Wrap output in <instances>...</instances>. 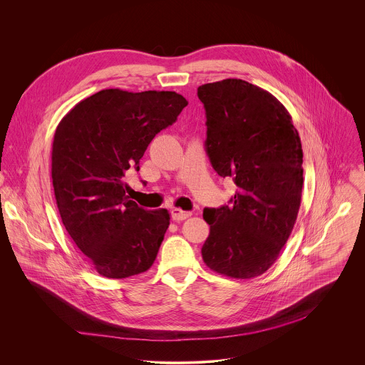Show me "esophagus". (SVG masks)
<instances>
[{"mask_svg": "<svg viewBox=\"0 0 365 365\" xmlns=\"http://www.w3.org/2000/svg\"><path fill=\"white\" fill-rule=\"evenodd\" d=\"M191 215H192L191 212H187V210H182V209L178 208L173 209V212H171V216H173V219H174L175 222L185 220V219H188Z\"/></svg>", "mask_w": 365, "mask_h": 365, "instance_id": "1", "label": "esophagus"}]
</instances>
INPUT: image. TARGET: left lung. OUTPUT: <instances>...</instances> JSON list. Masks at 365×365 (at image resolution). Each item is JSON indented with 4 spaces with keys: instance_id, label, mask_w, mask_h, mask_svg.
Instances as JSON below:
<instances>
[{
    "instance_id": "8db88e82",
    "label": "left lung",
    "mask_w": 365,
    "mask_h": 365,
    "mask_svg": "<svg viewBox=\"0 0 365 365\" xmlns=\"http://www.w3.org/2000/svg\"><path fill=\"white\" fill-rule=\"evenodd\" d=\"M207 110V153L237 190L230 205L204 209L202 259L217 274L250 279L278 259L301 207L302 145L287 108L239 78L198 87Z\"/></svg>"
}]
</instances>
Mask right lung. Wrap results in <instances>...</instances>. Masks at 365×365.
Wrapping results in <instances>:
<instances>
[{"label":"right lung","mask_w":365,"mask_h":365,"mask_svg":"<svg viewBox=\"0 0 365 365\" xmlns=\"http://www.w3.org/2000/svg\"><path fill=\"white\" fill-rule=\"evenodd\" d=\"M188 105L174 91L103 90L74 105L56 128L52 181L70 237L106 278L148 271L170 225L167 209L129 200L123 177L153 138Z\"/></svg>","instance_id":"1"}]
</instances>
